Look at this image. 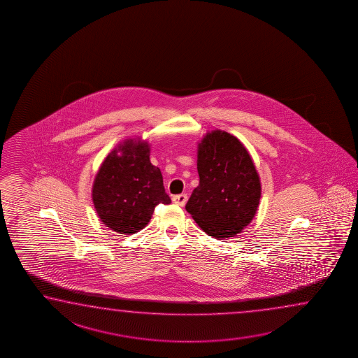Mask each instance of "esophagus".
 Instances as JSON below:
<instances>
[{"label":"esophagus","mask_w":358,"mask_h":358,"mask_svg":"<svg viewBox=\"0 0 358 358\" xmlns=\"http://www.w3.org/2000/svg\"><path fill=\"white\" fill-rule=\"evenodd\" d=\"M187 201H188V196L185 193L173 196V202L178 204V206H182V207L184 204L187 203Z\"/></svg>","instance_id":"1"}]
</instances>
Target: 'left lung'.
Listing matches in <instances>:
<instances>
[{
    "mask_svg": "<svg viewBox=\"0 0 358 358\" xmlns=\"http://www.w3.org/2000/svg\"><path fill=\"white\" fill-rule=\"evenodd\" d=\"M199 184L185 210L207 235L227 238L252 222L259 206V176L252 156L232 134L213 131L198 143Z\"/></svg>",
    "mask_w": 358,
    "mask_h": 358,
    "instance_id": "1",
    "label": "left lung"
}]
</instances>
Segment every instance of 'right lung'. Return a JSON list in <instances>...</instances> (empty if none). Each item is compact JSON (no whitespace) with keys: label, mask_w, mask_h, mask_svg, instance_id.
Wrapping results in <instances>:
<instances>
[{"label":"right lung","mask_w":358,"mask_h":358,"mask_svg":"<svg viewBox=\"0 0 358 358\" xmlns=\"http://www.w3.org/2000/svg\"><path fill=\"white\" fill-rule=\"evenodd\" d=\"M92 202L100 221L123 235L142 230L157 204L171 202L146 141H124L106 156L94 180Z\"/></svg>","instance_id":"right-lung-1"}]
</instances>
